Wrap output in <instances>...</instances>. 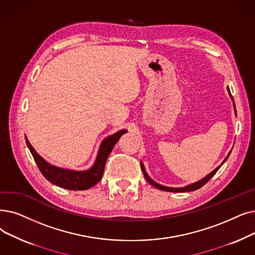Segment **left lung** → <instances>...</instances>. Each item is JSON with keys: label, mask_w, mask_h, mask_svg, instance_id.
Listing matches in <instances>:
<instances>
[{"label": "left lung", "mask_w": 255, "mask_h": 255, "mask_svg": "<svg viewBox=\"0 0 255 255\" xmlns=\"http://www.w3.org/2000/svg\"><path fill=\"white\" fill-rule=\"evenodd\" d=\"M227 90H228V92H229V94H230L229 88H227ZM230 97H231L232 100H234V98H232L231 94H230ZM235 107H236V106H235ZM228 156H229V154H228ZM228 156L225 158V160L228 158ZM225 160L223 161V163L225 162ZM140 167H141V171H142V173H143V176H145V178L147 179V181H148L151 185H153L154 187H156V189L161 190V191H165V192H174V193H179V192H192V191H196V190H198V189H200L201 186H203L206 182H208V181L210 180V178H212V177L217 173V171L220 169V167H219V168H217V169H215L212 173L208 174V175L205 177V178L201 179L200 181H198V182H196V183H193V184H191V185H187V186H185V187H179V189H174V187L162 186V185H160V184H158V183H156V182H154V181L150 178V177L148 176V174L146 173L145 168H143V165H142V163H141V162H140Z\"/></svg>", "instance_id": "8db88e82"}]
</instances>
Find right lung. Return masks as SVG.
<instances>
[{"label":"right lung","instance_id":"add662e5","mask_svg":"<svg viewBox=\"0 0 255 255\" xmlns=\"http://www.w3.org/2000/svg\"><path fill=\"white\" fill-rule=\"evenodd\" d=\"M126 130H121L117 132V133L105 138L100 147V150H99L98 156L93 168L87 171L81 172L61 169L50 164L36 153V151L31 146V143L29 142L27 137L26 142L39 171L48 181L57 186L63 187L65 190L84 191L88 190L90 187L94 186L101 180L108 155L113 151L120 137L124 133H126Z\"/></svg>","mask_w":255,"mask_h":255}]
</instances>
